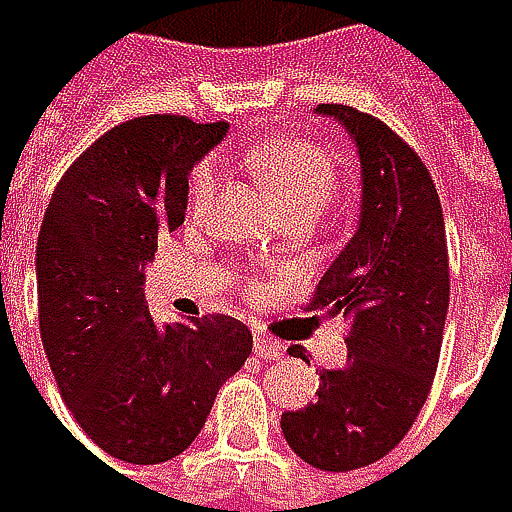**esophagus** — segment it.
<instances>
[{
  "label": "esophagus",
  "instance_id": "1",
  "mask_svg": "<svg viewBox=\"0 0 512 512\" xmlns=\"http://www.w3.org/2000/svg\"><path fill=\"white\" fill-rule=\"evenodd\" d=\"M255 353L260 358H269V361H278V358L284 356V347H278L275 341H269V338H263V335H257L255 338Z\"/></svg>",
  "mask_w": 512,
  "mask_h": 512
}]
</instances>
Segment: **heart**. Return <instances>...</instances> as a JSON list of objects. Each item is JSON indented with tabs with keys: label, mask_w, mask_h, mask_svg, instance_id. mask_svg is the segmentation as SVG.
I'll return each instance as SVG.
<instances>
[{
	"label": "heart",
	"mask_w": 512,
	"mask_h": 512,
	"mask_svg": "<svg viewBox=\"0 0 512 512\" xmlns=\"http://www.w3.org/2000/svg\"><path fill=\"white\" fill-rule=\"evenodd\" d=\"M257 177L281 198L287 210H320L338 189L341 171L326 148L305 139H269L249 154ZM219 189L216 159L195 165L186 189V207L192 216H204L213 207Z\"/></svg>",
	"instance_id": "heart-1"
}]
</instances>
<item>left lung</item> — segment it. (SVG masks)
Instances as JSON below:
<instances>
[{
	"label": "left lung",
	"instance_id": "left-lung-1",
	"mask_svg": "<svg viewBox=\"0 0 512 512\" xmlns=\"http://www.w3.org/2000/svg\"><path fill=\"white\" fill-rule=\"evenodd\" d=\"M353 136L361 219L305 311L344 317L347 364L320 373L317 400L281 415L293 454L323 471L382 460L412 430L442 353L451 299L445 216L436 183L385 121L320 103Z\"/></svg>",
	"mask_w": 512,
	"mask_h": 512
}]
</instances>
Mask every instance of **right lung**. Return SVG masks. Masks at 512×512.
Here are the masks:
<instances>
[{"mask_svg": "<svg viewBox=\"0 0 512 512\" xmlns=\"http://www.w3.org/2000/svg\"><path fill=\"white\" fill-rule=\"evenodd\" d=\"M225 121L142 115L103 133L58 180L38 234V320L58 391L109 457L156 465L201 433L216 391L252 356L228 314L154 323L142 281L183 225L192 165Z\"/></svg>", "mask_w": 512, "mask_h": 512, "instance_id": "obj_1", "label": "right lung"}]
</instances>
